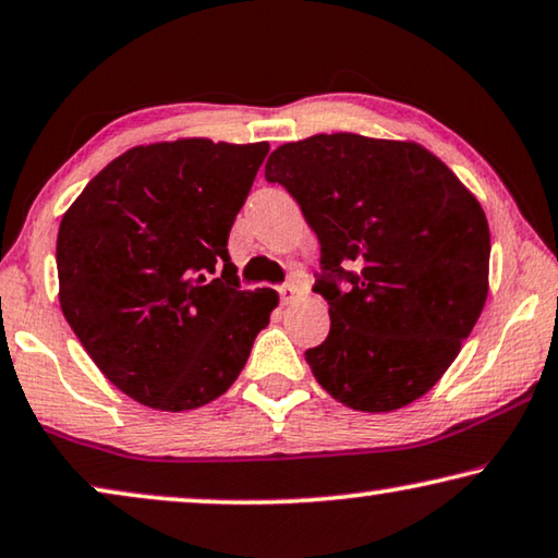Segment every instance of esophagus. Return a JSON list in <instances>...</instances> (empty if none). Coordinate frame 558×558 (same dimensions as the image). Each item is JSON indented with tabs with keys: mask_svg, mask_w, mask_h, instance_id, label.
Segmentation results:
<instances>
[{
	"mask_svg": "<svg viewBox=\"0 0 558 558\" xmlns=\"http://www.w3.org/2000/svg\"><path fill=\"white\" fill-rule=\"evenodd\" d=\"M298 293H301V288H298V282H295V280L282 282V286L278 288V295H280V301H282V303H293Z\"/></svg>",
	"mask_w": 558,
	"mask_h": 558,
	"instance_id": "1",
	"label": "esophagus"
}]
</instances>
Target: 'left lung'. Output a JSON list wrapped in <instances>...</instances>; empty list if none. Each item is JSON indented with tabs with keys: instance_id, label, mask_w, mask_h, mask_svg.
Returning <instances> with one entry per match:
<instances>
[{
	"instance_id": "8db88e82",
	"label": "left lung",
	"mask_w": 558,
	"mask_h": 558,
	"mask_svg": "<svg viewBox=\"0 0 558 558\" xmlns=\"http://www.w3.org/2000/svg\"><path fill=\"white\" fill-rule=\"evenodd\" d=\"M320 245L331 331L305 351L351 410L391 412L437 384L488 295L490 230L460 179L410 141L318 133L270 154Z\"/></svg>"
}]
</instances>
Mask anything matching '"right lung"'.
<instances>
[{"instance_id":"obj_1","label":"right lung","mask_w":558,"mask_h":558,"mask_svg":"<svg viewBox=\"0 0 558 558\" xmlns=\"http://www.w3.org/2000/svg\"><path fill=\"white\" fill-rule=\"evenodd\" d=\"M268 148L136 146L62 217V313L100 372L151 410H197L225 395L278 305L276 290H242L227 253Z\"/></svg>"}]
</instances>
